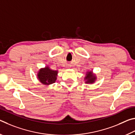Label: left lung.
<instances>
[{
	"label": "left lung",
	"mask_w": 135,
	"mask_h": 135,
	"mask_svg": "<svg viewBox=\"0 0 135 135\" xmlns=\"http://www.w3.org/2000/svg\"><path fill=\"white\" fill-rule=\"evenodd\" d=\"M97 77L95 74H93L92 71H88L86 73V77H84V80L86 83H93L95 81Z\"/></svg>",
	"instance_id": "8db88e82"
}]
</instances>
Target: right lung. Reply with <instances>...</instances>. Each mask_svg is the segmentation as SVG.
I'll use <instances>...</instances> for the list:
<instances>
[{
  "instance_id": "obj_1",
  "label": "right lung",
  "mask_w": 135,
  "mask_h": 135,
  "mask_svg": "<svg viewBox=\"0 0 135 135\" xmlns=\"http://www.w3.org/2000/svg\"><path fill=\"white\" fill-rule=\"evenodd\" d=\"M58 71L52 70L49 67L41 68L37 73V79L43 84L49 85L55 82Z\"/></svg>"
}]
</instances>
